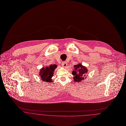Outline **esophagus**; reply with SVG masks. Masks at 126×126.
Here are the masks:
<instances>
[{
  "mask_svg": "<svg viewBox=\"0 0 126 126\" xmlns=\"http://www.w3.org/2000/svg\"><path fill=\"white\" fill-rule=\"evenodd\" d=\"M62 65L64 68H66L67 66V63L66 62H63L62 63Z\"/></svg>",
  "mask_w": 126,
  "mask_h": 126,
  "instance_id": "1",
  "label": "esophagus"
}]
</instances>
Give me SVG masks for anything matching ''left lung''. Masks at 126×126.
<instances>
[{"instance_id":"left-lung-1","label":"left lung","mask_w":126,"mask_h":126,"mask_svg":"<svg viewBox=\"0 0 126 126\" xmlns=\"http://www.w3.org/2000/svg\"><path fill=\"white\" fill-rule=\"evenodd\" d=\"M87 71L88 70L86 67L83 66L80 63L74 65V69L72 72V74L74 76V81L78 83L84 81L87 76L86 73Z\"/></svg>"}]
</instances>
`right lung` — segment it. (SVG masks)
Segmentation results:
<instances>
[{
  "label": "right lung",
  "mask_w": 126,
  "mask_h": 126,
  "mask_svg": "<svg viewBox=\"0 0 126 126\" xmlns=\"http://www.w3.org/2000/svg\"><path fill=\"white\" fill-rule=\"evenodd\" d=\"M57 65L56 64L50 65L45 67H42L40 70V76L43 82L51 83L53 82L52 77L54 75V72L56 69Z\"/></svg>",
  "instance_id": "obj_1"
}]
</instances>
